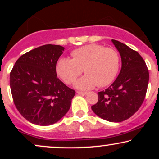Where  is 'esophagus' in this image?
<instances>
[{"label": "esophagus", "mask_w": 159, "mask_h": 159, "mask_svg": "<svg viewBox=\"0 0 159 159\" xmlns=\"http://www.w3.org/2000/svg\"><path fill=\"white\" fill-rule=\"evenodd\" d=\"M77 93L79 95H86L87 94V92H82V91H77Z\"/></svg>", "instance_id": "esophagus-1"}]
</instances>
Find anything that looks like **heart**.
Wrapping results in <instances>:
<instances>
[{
    "label": "heart",
    "instance_id": "b5f03b06",
    "mask_svg": "<svg viewBox=\"0 0 159 159\" xmlns=\"http://www.w3.org/2000/svg\"><path fill=\"white\" fill-rule=\"evenodd\" d=\"M72 59L63 57L57 61L56 71L66 84L74 83L84 71L86 75L75 85L81 90H89L98 85L103 87L112 83L120 69V60L114 48L98 44L82 46L72 52Z\"/></svg>",
    "mask_w": 159,
    "mask_h": 159
}]
</instances>
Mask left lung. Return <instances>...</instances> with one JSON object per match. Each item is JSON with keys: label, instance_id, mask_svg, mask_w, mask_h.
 <instances>
[{"label": "left lung", "instance_id": "1", "mask_svg": "<svg viewBox=\"0 0 159 159\" xmlns=\"http://www.w3.org/2000/svg\"><path fill=\"white\" fill-rule=\"evenodd\" d=\"M111 41L121 56V70L108 88L98 93L97 103L91 108L102 119L119 123L131 117L141 106L147 93L149 70L136 51L117 40Z\"/></svg>", "mask_w": 159, "mask_h": 159}]
</instances>
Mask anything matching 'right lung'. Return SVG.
<instances>
[{
	"instance_id": "1",
	"label": "right lung",
	"mask_w": 159,
	"mask_h": 159,
	"mask_svg": "<svg viewBox=\"0 0 159 159\" xmlns=\"http://www.w3.org/2000/svg\"><path fill=\"white\" fill-rule=\"evenodd\" d=\"M64 48L45 45L21 55L10 72V84L16 108L38 125L57 123L68 112L75 91L57 77L56 64Z\"/></svg>"
}]
</instances>
